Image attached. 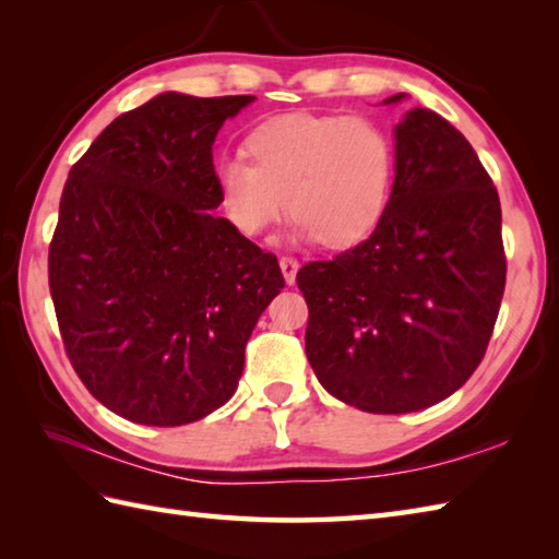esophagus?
<instances>
[{
  "instance_id": "obj_1",
  "label": "esophagus",
  "mask_w": 559,
  "mask_h": 559,
  "mask_svg": "<svg viewBox=\"0 0 559 559\" xmlns=\"http://www.w3.org/2000/svg\"><path fill=\"white\" fill-rule=\"evenodd\" d=\"M278 264H281V271H283V278H286L288 286H293V283H295V276H298V269H300L298 259H293V257H281Z\"/></svg>"
}]
</instances>
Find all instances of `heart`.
Here are the masks:
<instances>
[{
  "instance_id": "obj_1",
  "label": "heart",
  "mask_w": 559,
  "mask_h": 559,
  "mask_svg": "<svg viewBox=\"0 0 559 559\" xmlns=\"http://www.w3.org/2000/svg\"><path fill=\"white\" fill-rule=\"evenodd\" d=\"M247 156L225 158L216 187L225 216L247 237L266 233L283 211L290 237L350 247L384 216L394 185V144L370 117L295 112L259 124Z\"/></svg>"
}]
</instances>
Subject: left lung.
<instances>
[{"label":"left lung","instance_id":"1","mask_svg":"<svg viewBox=\"0 0 559 559\" xmlns=\"http://www.w3.org/2000/svg\"><path fill=\"white\" fill-rule=\"evenodd\" d=\"M394 173L374 233L298 271L310 307L305 353L319 384L384 415L430 408L466 384L507 278L500 197L456 127L408 110L394 127Z\"/></svg>","mask_w":559,"mask_h":559}]
</instances>
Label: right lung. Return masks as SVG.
<instances>
[{
  "label": "right lung",
  "mask_w": 559,
  "mask_h": 559,
  "mask_svg": "<svg viewBox=\"0 0 559 559\" xmlns=\"http://www.w3.org/2000/svg\"><path fill=\"white\" fill-rule=\"evenodd\" d=\"M254 96L177 91L117 117L69 170L50 293L71 365L105 408L175 427L230 401L286 281L216 216L213 141Z\"/></svg>",
  "instance_id": "right-lung-1"
}]
</instances>
